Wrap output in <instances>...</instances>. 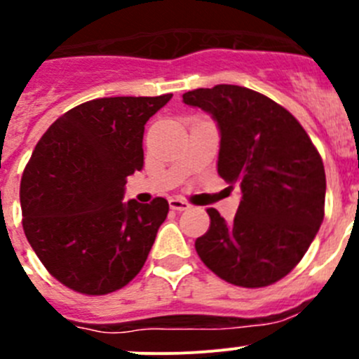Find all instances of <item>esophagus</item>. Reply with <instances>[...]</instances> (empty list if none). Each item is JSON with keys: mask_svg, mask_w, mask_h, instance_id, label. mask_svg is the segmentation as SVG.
<instances>
[{"mask_svg": "<svg viewBox=\"0 0 359 359\" xmlns=\"http://www.w3.org/2000/svg\"><path fill=\"white\" fill-rule=\"evenodd\" d=\"M168 203H170V208H172V210H177V212L189 210V208H191V205L187 203V201L179 200V198H172V200H170Z\"/></svg>", "mask_w": 359, "mask_h": 359, "instance_id": "obj_1", "label": "esophagus"}]
</instances>
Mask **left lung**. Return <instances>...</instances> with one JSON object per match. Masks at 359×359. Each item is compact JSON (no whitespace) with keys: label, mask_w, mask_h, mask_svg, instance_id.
I'll list each match as a JSON object with an SVG mask.
<instances>
[{"label":"left lung","mask_w":359,"mask_h":359,"mask_svg":"<svg viewBox=\"0 0 359 359\" xmlns=\"http://www.w3.org/2000/svg\"><path fill=\"white\" fill-rule=\"evenodd\" d=\"M182 100L217 123V173L242 191L231 222L208 208L210 228L196 238L198 256L226 283L270 286L300 263L325 217L321 156L284 107L252 89L219 83Z\"/></svg>","instance_id":"1"}]
</instances>
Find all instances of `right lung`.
<instances>
[{
  "instance_id": "obj_1",
  "label": "right lung",
  "mask_w": 359,
  "mask_h": 359,
  "mask_svg": "<svg viewBox=\"0 0 359 359\" xmlns=\"http://www.w3.org/2000/svg\"><path fill=\"white\" fill-rule=\"evenodd\" d=\"M172 100L116 96L62 114L34 147L20 180L22 226L48 273L82 294L135 279L168 201L124 203L126 179L144 168L147 121Z\"/></svg>"
}]
</instances>
